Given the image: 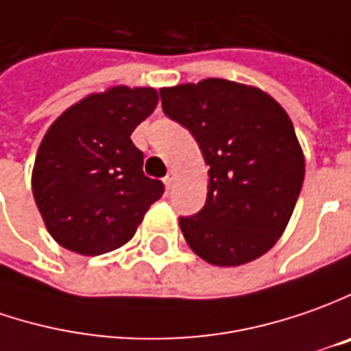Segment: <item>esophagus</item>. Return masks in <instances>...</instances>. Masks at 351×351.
Masks as SVG:
<instances>
[{
  "instance_id": "34e87169",
  "label": "esophagus",
  "mask_w": 351,
  "mask_h": 351,
  "mask_svg": "<svg viewBox=\"0 0 351 351\" xmlns=\"http://www.w3.org/2000/svg\"><path fill=\"white\" fill-rule=\"evenodd\" d=\"M175 180H176V178H175V175H173V173H171V175H167V176H165V180H163L165 186L171 190V188L175 186Z\"/></svg>"
}]
</instances>
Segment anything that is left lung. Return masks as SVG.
<instances>
[{
    "instance_id": "1",
    "label": "left lung",
    "mask_w": 351,
    "mask_h": 351,
    "mask_svg": "<svg viewBox=\"0 0 351 351\" xmlns=\"http://www.w3.org/2000/svg\"><path fill=\"white\" fill-rule=\"evenodd\" d=\"M159 93L165 114L190 130L210 167L204 208L178 217L188 247L213 266L256 260L284 233L305 178L289 116L270 95L227 79Z\"/></svg>"
}]
</instances>
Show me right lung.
<instances>
[{
	"mask_svg": "<svg viewBox=\"0 0 351 351\" xmlns=\"http://www.w3.org/2000/svg\"><path fill=\"white\" fill-rule=\"evenodd\" d=\"M157 103L152 87L120 85L85 97L48 128L32 194L58 245L85 256L110 252L163 196V182L143 175V153L130 139Z\"/></svg>",
	"mask_w": 351,
	"mask_h": 351,
	"instance_id": "right-lung-1",
	"label": "right lung"
}]
</instances>
